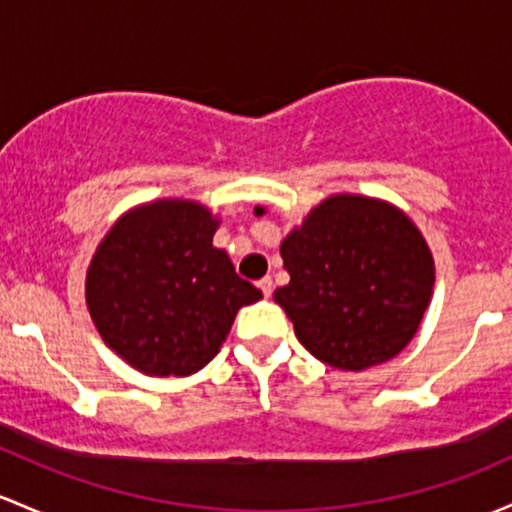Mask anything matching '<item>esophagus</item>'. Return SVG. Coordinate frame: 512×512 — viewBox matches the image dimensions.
<instances>
[{"mask_svg": "<svg viewBox=\"0 0 512 512\" xmlns=\"http://www.w3.org/2000/svg\"><path fill=\"white\" fill-rule=\"evenodd\" d=\"M257 286H260V291H262V294L267 296V299H269V296H272V289H274L272 279H269V277H262L260 282H257Z\"/></svg>", "mask_w": 512, "mask_h": 512, "instance_id": "esophagus-1", "label": "esophagus"}]
</instances>
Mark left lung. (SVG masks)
<instances>
[{
	"label": "left lung",
	"instance_id": "left-lung-1",
	"mask_svg": "<svg viewBox=\"0 0 512 512\" xmlns=\"http://www.w3.org/2000/svg\"><path fill=\"white\" fill-rule=\"evenodd\" d=\"M279 252L291 279L274 301L323 364L362 372L415 338L432 299L435 260L406 211L374 196L333 194Z\"/></svg>",
	"mask_w": 512,
	"mask_h": 512
}]
</instances>
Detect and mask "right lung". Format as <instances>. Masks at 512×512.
Listing matches in <instances>:
<instances>
[{
  "mask_svg": "<svg viewBox=\"0 0 512 512\" xmlns=\"http://www.w3.org/2000/svg\"><path fill=\"white\" fill-rule=\"evenodd\" d=\"M221 218L194 199L126 211L97 245L84 299L101 340L148 376H189L221 352L235 313L262 291L213 247Z\"/></svg>",
  "mask_w": 512,
  "mask_h": 512,
  "instance_id": "add662e5",
  "label": "right lung"
}]
</instances>
